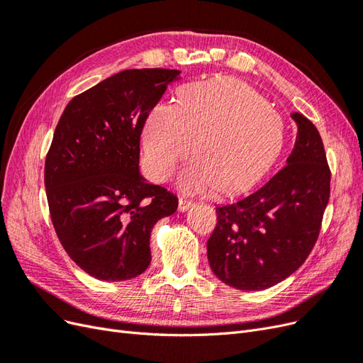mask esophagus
I'll use <instances>...</instances> for the list:
<instances>
[{"instance_id": "esophagus-1", "label": "esophagus", "mask_w": 363, "mask_h": 363, "mask_svg": "<svg viewBox=\"0 0 363 363\" xmlns=\"http://www.w3.org/2000/svg\"><path fill=\"white\" fill-rule=\"evenodd\" d=\"M194 204H195L194 201H189V200L180 199V200H179V212H188L189 208H191Z\"/></svg>"}]
</instances>
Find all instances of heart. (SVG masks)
<instances>
[{
    "label": "heart",
    "mask_w": 363,
    "mask_h": 363,
    "mask_svg": "<svg viewBox=\"0 0 363 363\" xmlns=\"http://www.w3.org/2000/svg\"><path fill=\"white\" fill-rule=\"evenodd\" d=\"M283 136L281 118L255 89L236 79H215L186 86L180 106L152 107L142 145L159 180H168L196 147L199 157L177 179L182 192L238 194L250 189L271 167Z\"/></svg>",
    "instance_id": "1"
}]
</instances>
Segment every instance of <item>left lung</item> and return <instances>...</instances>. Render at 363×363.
Here are the masks:
<instances>
[{
  "label": "left lung",
  "instance_id": "obj_1",
  "mask_svg": "<svg viewBox=\"0 0 363 363\" xmlns=\"http://www.w3.org/2000/svg\"><path fill=\"white\" fill-rule=\"evenodd\" d=\"M295 144L281 168L260 189L216 207L207 240L215 276L239 291H262L298 269L320 235L330 196L323 139L304 115L294 112Z\"/></svg>",
  "mask_w": 363,
  "mask_h": 363
}]
</instances>
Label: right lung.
<instances>
[{"label":"right lung","instance_id":"right-lung-1","mask_svg":"<svg viewBox=\"0 0 363 363\" xmlns=\"http://www.w3.org/2000/svg\"><path fill=\"white\" fill-rule=\"evenodd\" d=\"M180 71L125 69L74 96L45 160L51 221L68 256L89 276L123 281L151 262L150 235L177 196L139 171L145 121Z\"/></svg>","mask_w":363,"mask_h":363}]
</instances>
